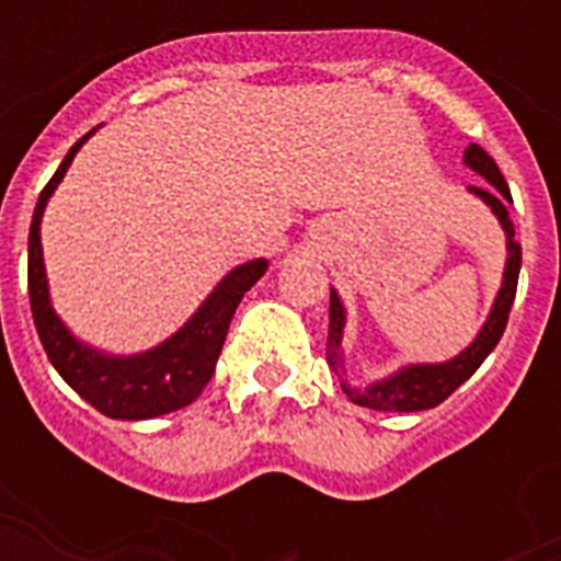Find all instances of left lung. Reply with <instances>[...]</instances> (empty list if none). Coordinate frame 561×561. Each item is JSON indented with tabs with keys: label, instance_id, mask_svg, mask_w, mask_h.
<instances>
[{
	"label": "left lung",
	"instance_id": "obj_1",
	"mask_svg": "<svg viewBox=\"0 0 561 561\" xmlns=\"http://www.w3.org/2000/svg\"><path fill=\"white\" fill-rule=\"evenodd\" d=\"M466 164L471 171L481 173L483 180L490 185H469L471 195H478L493 209L495 219L502 221V228L507 233V264H505V279L502 288L495 294L493 312L486 318V324L481 333L474 336L469 348L457 354L454 360L445 364H412L402 366L400 373H393L390 378H381L369 388L357 390L348 388L342 381V390L352 397V402L366 405V409H376V412H423V409H435L438 402H445L454 390L469 381L478 366L486 360V354L493 352L502 333H505L507 316H511V306H514V294H517V279H519V243L514 240V225L507 219V204H511V188H507L505 176L499 171L486 152L478 144L466 147ZM342 330H345V306H342L340 294L330 291V330H328V364L336 376H345V357H342Z\"/></svg>",
	"mask_w": 561,
	"mask_h": 561
}]
</instances>
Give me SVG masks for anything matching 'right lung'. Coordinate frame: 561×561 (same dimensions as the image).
I'll use <instances>...</instances> for the list:
<instances>
[{
    "label": "right lung",
    "mask_w": 561,
    "mask_h": 561,
    "mask_svg": "<svg viewBox=\"0 0 561 561\" xmlns=\"http://www.w3.org/2000/svg\"><path fill=\"white\" fill-rule=\"evenodd\" d=\"M92 135V131H90ZM83 138L68 149L62 164L56 168L50 183L44 185L38 195L35 213L30 225V304L35 330L42 340L44 352L56 366V373L66 378L71 388L78 390L92 409H99L107 417L116 421H147L159 414L176 412L188 402L201 397L207 381L216 373L221 345L231 328V318L243 294L267 273V261L257 257L249 264L233 267L225 279L213 288L207 300L201 304L195 316L185 321L183 328L164 340L156 348L144 354H128V357H114L83 345L71 336V330L59 321V316L50 306V291H47V273H44L42 255V216L47 201L54 195L59 180L66 176L68 164L83 147Z\"/></svg>",
    "instance_id": "1"
}]
</instances>
